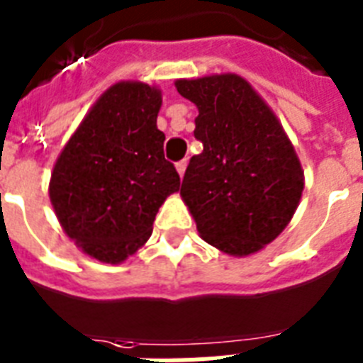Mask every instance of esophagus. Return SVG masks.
Wrapping results in <instances>:
<instances>
[{"label":"esophagus","instance_id":"esophagus-1","mask_svg":"<svg viewBox=\"0 0 363 363\" xmlns=\"http://www.w3.org/2000/svg\"><path fill=\"white\" fill-rule=\"evenodd\" d=\"M177 171H179V175H184V171H186V160H181V162H177Z\"/></svg>","mask_w":363,"mask_h":363}]
</instances>
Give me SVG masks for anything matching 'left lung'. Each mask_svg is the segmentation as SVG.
Segmentation results:
<instances>
[{
  "label": "left lung",
  "mask_w": 363,
  "mask_h": 363,
  "mask_svg": "<svg viewBox=\"0 0 363 363\" xmlns=\"http://www.w3.org/2000/svg\"><path fill=\"white\" fill-rule=\"evenodd\" d=\"M196 104L194 135L203 152L190 158L181 196L199 235L230 256H248L292 220L303 169L273 111L233 73L179 79Z\"/></svg>",
  "instance_id": "8db88e82"
}]
</instances>
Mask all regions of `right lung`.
Returning <instances> with one entry per match:
<instances>
[{
    "mask_svg": "<svg viewBox=\"0 0 363 363\" xmlns=\"http://www.w3.org/2000/svg\"><path fill=\"white\" fill-rule=\"evenodd\" d=\"M162 92L116 82L101 94L56 160L48 184L64 232L88 256L121 264L152 233L181 179L164 156L156 118Z\"/></svg>",
    "mask_w": 363,
    "mask_h": 363,
    "instance_id": "right-lung-1",
    "label": "right lung"
}]
</instances>
